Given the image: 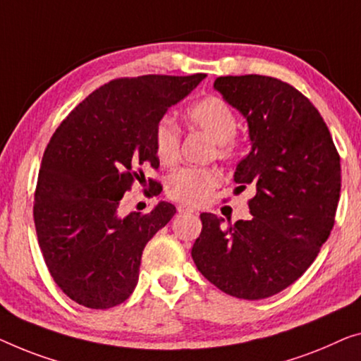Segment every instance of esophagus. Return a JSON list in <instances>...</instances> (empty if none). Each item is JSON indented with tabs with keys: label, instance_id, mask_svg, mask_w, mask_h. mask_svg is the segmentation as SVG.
Listing matches in <instances>:
<instances>
[{
	"label": "esophagus",
	"instance_id": "34e87169",
	"mask_svg": "<svg viewBox=\"0 0 361 361\" xmlns=\"http://www.w3.org/2000/svg\"><path fill=\"white\" fill-rule=\"evenodd\" d=\"M178 212L180 214H191V212H196V207L190 206V204H180Z\"/></svg>",
	"mask_w": 361,
	"mask_h": 361
}]
</instances>
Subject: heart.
I'll return each instance as SVG.
<instances>
[{"label":"heart","instance_id":"heart-1","mask_svg":"<svg viewBox=\"0 0 361 361\" xmlns=\"http://www.w3.org/2000/svg\"><path fill=\"white\" fill-rule=\"evenodd\" d=\"M188 123L217 144L220 157H232L238 149L235 133L238 128V118L232 106L222 97L211 95L196 102L188 109ZM180 128L171 118L159 120L154 131V149L162 164H173L180 152ZM220 183V173L214 169L188 166L175 171L166 180V195L175 201L192 206L204 204L211 197L212 191Z\"/></svg>","mask_w":361,"mask_h":361}]
</instances>
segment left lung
Masks as SVG:
<instances>
[{"mask_svg": "<svg viewBox=\"0 0 361 361\" xmlns=\"http://www.w3.org/2000/svg\"><path fill=\"white\" fill-rule=\"evenodd\" d=\"M219 90L248 121L251 150L236 165L238 190L256 195L252 217L227 227L201 214L191 250L209 282L243 300L272 297L303 276L334 227L341 157L316 106L281 79L246 74L217 78Z\"/></svg>", "mask_w": 361, "mask_h": 361, "instance_id": "left-lung-1", "label": "left lung"}]
</instances>
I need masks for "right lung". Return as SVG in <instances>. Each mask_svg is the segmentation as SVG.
Wrapping results in <instances>:
<instances>
[{"label":"right lung","mask_w":361,"mask_h":361,"mask_svg":"<svg viewBox=\"0 0 361 361\" xmlns=\"http://www.w3.org/2000/svg\"><path fill=\"white\" fill-rule=\"evenodd\" d=\"M204 78L110 80L51 136L37 181L34 222L53 281L76 303L106 310L133 293L147 241L176 209L162 201L147 214L123 217L120 201L147 166L159 169L155 126Z\"/></svg>","instance_id":"obj_1"}]
</instances>
